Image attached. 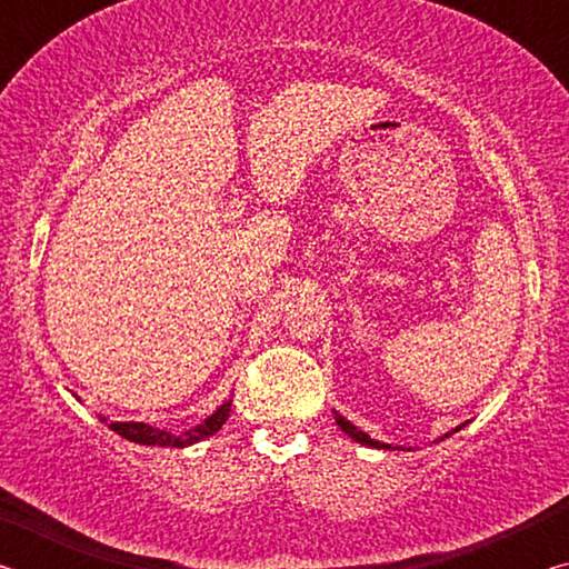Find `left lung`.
Here are the masks:
<instances>
[{"label": "left lung", "mask_w": 569, "mask_h": 569, "mask_svg": "<svg viewBox=\"0 0 569 569\" xmlns=\"http://www.w3.org/2000/svg\"><path fill=\"white\" fill-rule=\"evenodd\" d=\"M333 419H336V423H339V427H341V431H346V435H349L353 441H359V445H363V447H373V449H393L391 445H383V441H377V439H371L369 435H366V431H361L359 427H353V423L349 421V419H343L341 417V413L339 411H333ZM467 427V423H459V427L457 429H451V431H447V435L445 437H451V435H455V431H459V429H465ZM445 437H441V439H445ZM439 439V441H441ZM397 449H401V447H397Z\"/></svg>", "instance_id": "obj_1"}]
</instances>
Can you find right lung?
I'll list each match as a JSON object with an SVG mask.
<instances>
[{
  "instance_id": "1",
  "label": "right lung",
  "mask_w": 569,
  "mask_h": 569,
  "mask_svg": "<svg viewBox=\"0 0 569 569\" xmlns=\"http://www.w3.org/2000/svg\"><path fill=\"white\" fill-rule=\"evenodd\" d=\"M77 401H80V397H77ZM230 403H233V399H228V401L220 403V407L213 413H210L208 419L196 423V427L188 429V431H182V435H172V431L158 429V427H152V423H146V421H108V417H98V419L108 423V427L114 431V435L130 439V441H134V445L178 447V449H182V447L198 445V441L213 437L216 431L228 421Z\"/></svg>"
}]
</instances>
